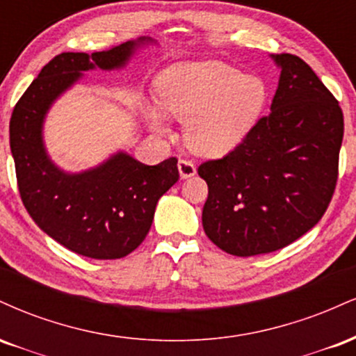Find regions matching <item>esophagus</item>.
<instances>
[{
    "label": "esophagus",
    "mask_w": 356,
    "mask_h": 356,
    "mask_svg": "<svg viewBox=\"0 0 356 356\" xmlns=\"http://www.w3.org/2000/svg\"><path fill=\"white\" fill-rule=\"evenodd\" d=\"M179 174H181V179H189V177H192V175H195L194 162L187 161V159L179 161Z\"/></svg>",
    "instance_id": "obj_1"
}]
</instances>
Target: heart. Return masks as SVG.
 I'll return each instance as SVG.
<instances>
[{
  "label": "heart",
  "instance_id": "b5f03b06",
  "mask_svg": "<svg viewBox=\"0 0 356 356\" xmlns=\"http://www.w3.org/2000/svg\"><path fill=\"white\" fill-rule=\"evenodd\" d=\"M268 99L266 83L220 61H186L159 79L157 102L165 115L186 122V142L195 154L222 157L246 138ZM157 132L165 134L159 108L144 105Z\"/></svg>",
  "mask_w": 356,
  "mask_h": 356
}]
</instances>
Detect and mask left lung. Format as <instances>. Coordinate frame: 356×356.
Wrapping results in <instances>:
<instances>
[{
	"instance_id": "left-lung-1",
	"label": "left lung",
	"mask_w": 356,
	"mask_h": 356,
	"mask_svg": "<svg viewBox=\"0 0 356 356\" xmlns=\"http://www.w3.org/2000/svg\"><path fill=\"white\" fill-rule=\"evenodd\" d=\"M271 58L281 68L271 112L234 150L197 169L209 187L204 231L241 257L277 251L306 234L328 209L338 181L340 105L300 56Z\"/></svg>"
}]
</instances>
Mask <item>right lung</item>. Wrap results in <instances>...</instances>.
Returning a JSON list of instances; mask_svg holds the SVG:
<instances>
[{
    "mask_svg": "<svg viewBox=\"0 0 356 356\" xmlns=\"http://www.w3.org/2000/svg\"><path fill=\"white\" fill-rule=\"evenodd\" d=\"M142 38L105 51L60 53L42 68L10 120L16 181L28 214L61 246L92 259H118L140 246L152 226L159 199L179 181L177 159L145 165L125 152L104 164L70 174L48 157L43 122L61 93L83 73L125 67Z\"/></svg>",
    "mask_w": 356,
    "mask_h": 356,
    "instance_id": "add662e5",
    "label": "right lung"
}]
</instances>
